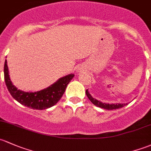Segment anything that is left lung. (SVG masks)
Instances as JSON below:
<instances>
[{
    "label": "left lung",
    "instance_id": "8db88e82",
    "mask_svg": "<svg viewBox=\"0 0 151 151\" xmlns=\"http://www.w3.org/2000/svg\"><path fill=\"white\" fill-rule=\"evenodd\" d=\"M86 95L88 96L90 101L93 103L95 106H98V107L102 108V109H106V110H114V109H120V108L124 107V106L127 105V104H106V103H103L101 101H98L96 98H93V96L90 94L88 90H86Z\"/></svg>",
    "mask_w": 151,
    "mask_h": 151
}]
</instances>
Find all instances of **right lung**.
I'll use <instances>...</instances> for the list:
<instances>
[{
    "instance_id": "obj_1",
    "label": "right lung",
    "mask_w": 151,
    "mask_h": 151,
    "mask_svg": "<svg viewBox=\"0 0 151 151\" xmlns=\"http://www.w3.org/2000/svg\"><path fill=\"white\" fill-rule=\"evenodd\" d=\"M74 77V74H68L58 79L53 85L43 90L34 93L24 92L18 90L13 85L9 77L6 59L4 63V79L10 94L22 105L32 109L43 110L56 104L64 93L67 85Z\"/></svg>"
}]
</instances>
